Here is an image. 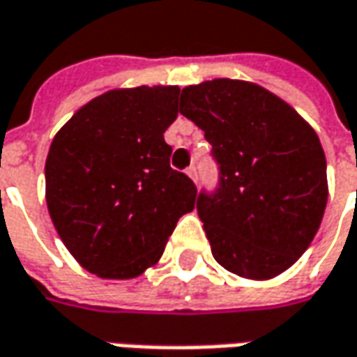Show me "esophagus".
I'll return each mask as SVG.
<instances>
[{
	"instance_id": "1",
	"label": "esophagus",
	"mask_w": 357,
	"mask_h": 357,
	"mask_svg": "<svg viewBox=\"0 0 357 357\" xmlns=\"http://www.w3.org/2000/svg\"><path fill=\"white\" fill-rule=\"evenodd\" d=\"M186 174L196 183V176H198V174H196V167H188V169H186Z\"/></svg>"
}]
</instances>
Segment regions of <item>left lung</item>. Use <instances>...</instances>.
Instances as JSON below:
<instances>
[{"label":"left lung","mask_w":357,"mask_h":357,"mask_svg":"<svg viewBox=\"0 0 357 357\" xmlns=\"http://www.w3.org/2000/svg\"><path fill=\"white\" fill-rule=\"evenodd\" d=\"M178 112L204 131L220 165L216 192L196 202L214 259L253 281L287 271L314 240L328 200L317 131L245 80L186 86Z\"/></svg>","instance_id":"obj_1"}]
</instances>
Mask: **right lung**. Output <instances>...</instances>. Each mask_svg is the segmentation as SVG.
I'll list each match as a JSON object with an SVG mask.
<instances>
[{"label": "right lung", "instance_id": "1", "mask_svg": "<svg viewBox=\"0 0 357 357\" xmlns=\"http://www.w3.org/2000/svg\"><path fill=\"white\" fill-rule=\"evenodd\" d=\"M178 86L119 88L90 100L50 143L47 206L66 250L102 279H133L161 259L196 186L173 171L162 133Z\"/></svg>", "mask_w": 357, "mask_h": 357}]
</instances>
